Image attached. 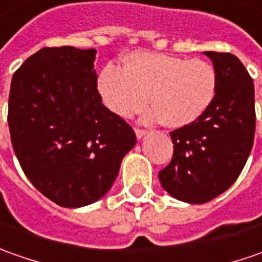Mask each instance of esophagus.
Returning a JSON list of instances; mask_svg holds the SVG:
<instances>
[{
	"instance_id": "esophagus-1",
	"label": "esophagus",
	"mask_w": 262,
	"mask_h": 262,
	"mask_svg": "<svg viewBox=\"0 0 262 262\" xmlns=\"http://www.w3.org/2000/svg\"><path fill=\"white\" fill-rule=\"evenodd\" d=\"M135 133H136V138L138 139H142L146 135V130H143V129H135Z\"/></svg>"
}]
</instances>
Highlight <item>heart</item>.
<instances>
[{"mask_svg":"<svg viewBox=\"0 0 262 262\" xmlns=\"http://www.w3.org/2000/svg\"><path fill=\"white\" fill-rule=\"evenodd\" d=\"M104 105L122 119L154 105L145 120L171 129L190 126L216 98L217 74L204 59H185L157 52H133L123 69L107 65L97 79Z\"/></svg>","mask_w":262,"mask_h":262,"instance_id":"obj_1","label":"heart"}]
</instances>
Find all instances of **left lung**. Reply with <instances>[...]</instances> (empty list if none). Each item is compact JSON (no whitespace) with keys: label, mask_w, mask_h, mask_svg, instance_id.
<instances>
[{"label":"left lung","mask_w":262,"mask_h":262,"mask_svg":"<svg viewBox=\"0 0 262 262\" xmlns=\"http://www.w3.org/2000/svg\"><path fill=\"white\" fill-rule=\"evenodd\" d=\"M217 74L210 108L172 130L174 155L159 171L162 188L185 203L202 204L226 191L244 169L255 133L254 84L235 55L203 52Z\"/></svg>","instance_id":"8db88e82"}]
</instances>
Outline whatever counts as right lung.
Here are the masks:
<instances>
[{"label": "right lung", "instance_id": "obj_1", "mask_svg": "<svg viewBox=\"0 0 262 262\" xmlns=\"http://www.w3.org/2000/svg\"><path fill=\"white\" fill-rule=\"evenodd\" d=\"M95 49L43 48L14 72L8 127L32 184L62 207L100 200L136 135L97 90Z\"/></svg>", "mask_w": 262, "mask_h": 262}]
</instances>
